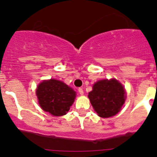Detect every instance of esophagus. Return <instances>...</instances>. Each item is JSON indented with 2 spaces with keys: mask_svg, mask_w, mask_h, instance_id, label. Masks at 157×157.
<instances>
[{
  "mask_svg": "<svg viewBox=\"0 0 157 157\" xmlns=\"http://www.w3.org/2000/svg\"><path fill=\"white\" fill-rule=\"evenodd\" d=\"M78 92L80 95H83V88H79L78 89Z\"/></svg>",
  "mask_w": 157,
  "mask_h": 157,
  "instance_id": "esophagus-1",
  "label": "esophagus"
}]
</instances>
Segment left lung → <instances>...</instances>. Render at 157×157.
I'll return each mask as SVG.
<instances>
[{
	"label": "left lung",
	"instance_id": "8db88e82",
	"mask_svg": "<svg viewBox=\"0 0 157 157\" xmlns=\"http://www.w3.org/2000/svg\"><path fill=\"white\" fill-rule=\"evenodd\" d=\"M88 97L98 115L109 118L116 115L125 101V92L122 85L115 79L96 82Z\"/></svg>",
	"mask_w": 157,
	"mask_h": 157
}]
</instances>
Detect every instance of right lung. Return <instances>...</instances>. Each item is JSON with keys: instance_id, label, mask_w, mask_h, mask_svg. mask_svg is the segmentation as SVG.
Returning <instances> with one entry per match:
<instances>
[{"instance_id": "obj_1", "label": "right lung", "mask_w": 157, "mask_h": 157, "mask_svg": "<svg viewBox=\"0 0 157 157\" xmlns=\"http://www.w3.org/2000/svg\"><path fill=\"white\" fill-rule=\"evenodd\" d=\"M36 95L41 108L55 116L66 115L76 97L72 88L54 79L42 82Z\"/></svg>"}]
</instances>
